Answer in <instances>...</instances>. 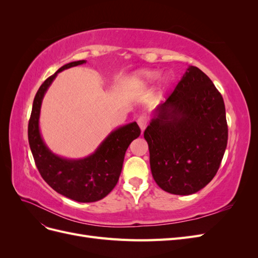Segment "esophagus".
I'll return each instance as SVG.
<instances>
[{"instance_id":"34e87169","label":"esophagus","mask_w":258,"mask_h":258,"mask_svg":"<svg viewBox=\"0 0 258 258\" xmlns=\"http://www.w3.org/2000/svg\"><path fill=\"white\" fill-rule=\"evenodd\" d=\"M138 124H139V127L141 128V130L143 131L147 126V117L146 116H140L138 118Z\"/></svg>"}]
</instances>
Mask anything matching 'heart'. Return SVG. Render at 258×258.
Returning a JSON list of instances; mask_svg holds the SVG:
<instances>
[{
	"label": "heart",
	"mask_w": 258,
	"mask_h": 258,
	"mask_svg": "<svg viewBox=\"0 0 258 258\" xmlns=\"http://www.w3.org/2000/svg\"><path fill=\"white\" fill-rule=\"evenodd\" d=\"M159 71L157 70H150V69H142L138 70L134 74L131 75L129 80V87L132 90H142L145 89L158 79ZM168 85V79H162L160 82L159 90L165 89Z\"/></svg>",
	"instance_id": "obj_1"
}]
</instances>
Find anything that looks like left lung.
Segmentation results:
<instances>
[{
  "label": "left lung",
  "instance_id": "8db88e82",
  "mask_svg": "<svg viewBox=\"0 0 258 258\" xmlns=\"http://www.w3.org/2000/svg\"><path fill=\"white\" fill-rule=\"evenodd\" d=\"M155 182L187 196L207 186L220 168L228 128L223 97L197 67L189 66L144 131Z\"/></svg>",
  "mask_w": 258,
  "mask_h": 258
}]
</instances>
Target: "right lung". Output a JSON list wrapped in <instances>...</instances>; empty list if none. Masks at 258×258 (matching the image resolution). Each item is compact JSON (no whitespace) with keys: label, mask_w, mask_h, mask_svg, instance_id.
<instances>
[{"label":"right lung","mask_w":258,"mask_h":258,"mask_svg":"<svg viewBox=\"0 0 258 258\" xmlns=\"http://www.w3.org/2000/svg\"><path fill=\"white\" fill-rule=\"evenodd\" d=\"M86 63V60L73 61L61 67L48 77L37 90L29 120L28 138L35 165L53 190L77 202H95L107 196L118 182L124 154L140 130L136 121L114 129L97 150L84 158L62 157L45 143L40 130V115L46 91L58 73Z\"/></svg>","instance_id":"right-lung-1"}]
</instances>
